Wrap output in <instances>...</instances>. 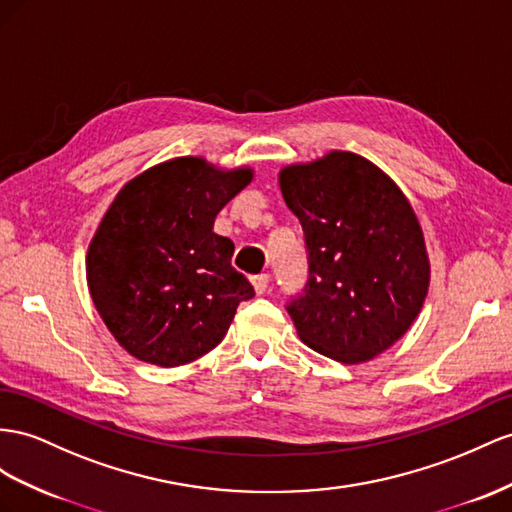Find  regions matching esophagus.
I'll return each instance as SVG.
<instances>
[{
  "label": "esophagus",
  "instance_id": "esophagus-1",
  "mask_svg": "<svg viewBox=\"0 0 512 512\" xmlns=\"http://www.w3.org/2000/svg\"><path fill=\"white\" fill-rule=\"evenodd\" d=\"M270 285V274H257V277H253V287L257 294H266Z\"/></svg>",
  "mask_w": 512,
  "mask_h": 512
}]
</instances>
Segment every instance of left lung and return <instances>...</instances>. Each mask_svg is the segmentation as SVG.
<instances>
[{"instance_id": "obj_1", "label": "left lung", "mask_w": 512, "mask_h": 512, "mask_svg": "<svg viewBox=\"0 0 512 512\" xmlns=\"http://www.w3.org/2000/svg\"><path fill=\"white\" fill-rule=\"evenodd\" d=\"M279 186L309 253L305 290L285 307L298 337L342 363L381 355L411 329L428 294L430 261L411 203L350 151L285 166Z\"/></svg>"}]
</instances>
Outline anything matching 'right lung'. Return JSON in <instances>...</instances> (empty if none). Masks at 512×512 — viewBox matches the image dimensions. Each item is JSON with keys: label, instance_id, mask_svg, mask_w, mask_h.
Here are the masks:
<instances>
[{"label": "right lung", "instance_id": "right-lung-1", "mask_svg": "<svg viewBox=\"0 0 512 512\" xmlns=\"http://www.w3.org/2000/svg\"><path fill=\"white\" fill-rule=\"evenodd\" d=\"M251 179V168L175 157L116 194L88 246L86 279L101 320L131 357L160 368L199 359L255 296L231 266L233 242L214 233L220 209Z\"/></svg>", "mask_w": 512, "mask_h": 512}]
</instances>
